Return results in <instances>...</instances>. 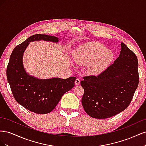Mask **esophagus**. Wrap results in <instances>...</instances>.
I'll use <instances>...</instances> for the list:
<instances>
[{
	"mask_svg": "<svg viewBox=\"0 0 146 146\" xmlns=\"http://www.w3.org/2000/svg\"><path fill=\"white\" fill-rule=\"evenodd\" d=\"M80 79H78V78H77L76 81H75V83H76V85H78L79 84H80Z\"/></svg>",
	"mask_w": 146,
	"mask_h": 146,
	"instance_id": "esophagus-1",
	"label": "esophagus"
}]
</instances>
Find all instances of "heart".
I'll list each match as a JSON object with an SVG mask.
<instances>
[{"mask_svg": "<svg viewBox=\"0 0 146 146\" xmlns=\"http://www.w3.org/2000/svg\"><path fill=\"white\" fill-rule=\"evenodd\" d=\"M114 55L99 42H88L75 51L74 59L77 64L86 66L87 72L92 76L102 73L111 63Z\"/></svg>", "mask_w": 146, "mask_h": 146, "instance_id": "b5f03b06", "label": "heart"}]
</instances>
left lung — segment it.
<instances>
[{
	"label": "left lung",
	"instance_id": "obj_1",
	"mask_svg": "<svg viewBox=\"0 0 146 146\" xmlns=\"http://www.w3.org/2000/svg\"><path fill=\"white\" fill-rule=\"evenodd\" d=\"M113 64L98 76H88L81 81L84 89L82 104L85 112L96 119L115 116L131 102L139 83L136 55L125 44Z\"/></svg>",
	"mask_w": 146,
	"mask_h": 146
}]
</instances>
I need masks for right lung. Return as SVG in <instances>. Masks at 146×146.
<instances>
[{"label":"right lung","mask_w":146,"mask_h":146,"mask_svg":"<svg viewBox=\"0 0 146 146\" xmlns=\"http://www.w3.org/2000/svg\"><path fill=\"white\" fill-rule=\"evenodd\" d=\"M45 41L58 43L59 38L36 34L27 38L13 49L7 69V77L17 102L37 114L51 112L66 92L74 86L75 77L66 79L54 77L39 79L25 71L23 55L30 42Z\"/></svg>","instance_id":"1"}]
</instances>
